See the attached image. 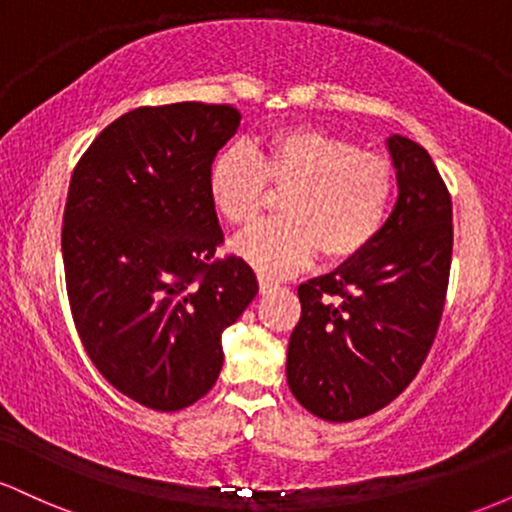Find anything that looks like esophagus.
<instances>
[{
	"mask_svg": "<svg viewBox=\"0 0 512 512\" xmlns=\"http://www.w3.org/2000/svg\"><path fill=\"white\" fill-rule=\"evenodd\" d=\"M257 281H260V291H262V293H267V291L276 289V281H274V279H269V276L260 274V276H257Z\"/></svg>",
	"mask_w": 512,
	"mask_h": 512,
	"instance_id": "esophagus-1",
	"label": "esophagus"
}]
</instances>
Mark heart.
Wrapping results in <instances>:
<instances>
[{
  "instance_id": "b5f03b06",
  "label": "heart",
  "mask_w": 512,
  "mask_h": 512,
  "mask_svg": "<svg viewBox=\"0 0 512 512\" xmlns=\"http://www.w3.org/2000/svg\"><path fill=\"white\" fill-rule=\"evenodd\" d=\"M274 190L284 219L264 221L233 240V252L262 274H291L320 255L330 262L356 257L378 238L395 197L390 161L358 151L315 127L276 132L267 144L231 146L214 158L209 197L233 226L255 221Z\"/></svg>"
}]
</instances>
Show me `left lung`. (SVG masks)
<instances>
[{"label": "left lung", "mask_w": 512, "mask_h": 512, "mask_svg": "<svg viewBox=\"0 0 512 512\" xmlns=\"http://www.w3.org/2000/svg\"><path fill=\"white\" fill-rule=\"evenodd\" d=\"M397 204L366 250L298 286L286 354L293 397L325 421L387 407L436 339L452 260V202L424 146L392 134Z\"/></svg>", "instance_id": "left-lung-1"}]
</instances>
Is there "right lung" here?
Returning a JSON list of instances; mask_svg holds the SVG:
<instances>
[{
    "label": "right lung",
    "mask_w": 512,
    "mask_h": 512,
    "mask_svg": "<svg viewBox=\"0 0 512 512\" xmlns=\"http://www.w3.org/2000/svg\"><path fill=\"white\" fill-rule=\"evenodd\" d=\"M240 127L233 105L129 110L69 182L62 260L76 332L115 390L156 411L195 404L223 366L221 334L257 296L223 243L209 170Z\"/></svg>",
    "instance_id": "1"
}]
</instances>
